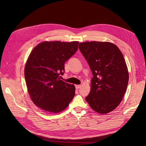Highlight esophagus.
<instances>
[{
  "label": "esophagus",
  "mask_w": 146,
  "mask_h": 146,
  "mask_svg": "<svg viewBox=\"0 0 146 146\" xmlns=\"http://www.w3.org/2000/svg\"><path fill=\"white\" fill-rule=\"evenodd\" d=\"M75 87H76V89H79V88L81 87V85H76L75 86Z\"/></svg>",
  "instance_id": "esophagus-1"
}]
</instances>
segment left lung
<instances>
[{
	"label": "left lung",
	"instance_id": "obj_1",
	"mask_svg": "<svg viewBox=\"0 0 146 146\" xmlns=\"http://www.w3.org/2000/svg\"><path fill=\"white\" fill-rule=\"evenodd\" d=\"M79 48L94 76L86 101L99 113L112 111L122 101L128 86L129 74L123 55L110 42H80Z\"/></svg>",
	"mask_w": 146,
	"mask_h": 146
}]
</instances>
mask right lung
I'll use <instances>...</instances> for the list:
<instances>
[{
  "mask_svg": "<svg viewBox=\"0 0 146 146\" xmlns=\"http://www.w3.org/2000/svg\"><path fill=\"white\" fill-rule=\"evenodd\" d=\"M79 41H43L31 52L24 75L34 104L47 113L64 110L75 95V86L60 80L64 63L78 49Z\"/></svg>",
  "mask_w": 146,
  "mask_h": 146,
  "instance_id": "right-lung-1",
  "label": "right lung"
}]
</instances>
